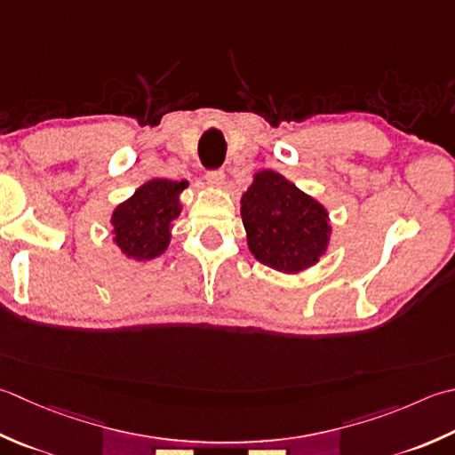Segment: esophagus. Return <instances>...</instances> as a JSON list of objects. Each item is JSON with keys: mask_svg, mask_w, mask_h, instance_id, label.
<instances>
[{"mask_svg": "<svg viewBox=\"0 0 455 455\" xmlns=\"http://www.w3.org/2000/svg\"><path fill=\"white\" fill-rule=\"evenodd\" d=\"M204 177H207V183L212 187H220L225 183V172H222V169H211Z\"/></svg>", "mask_w": 455, "mask_h": 455, "instance_id": "1", "label": "esophagus"}]
</instances>
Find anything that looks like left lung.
<instances>
[{"mask_svg":"<svg viewBox=\"0 0 455 455\" xmlns=\"http://www.w3.org/2000/svg\"><path fill=\"white\" fill-rule=\"evenodd\" d=\"M240 215L256 260L296 274L325 252L327 212L275 172H260L243 195Z\"/></svg>","mask_w":455,"mask_h":455,"instance_id":"obj_1","label":"left lung"}]
</instances>
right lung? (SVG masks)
Returning a JSON list of instances; mask_svg holds the SVG:
<instances>
[{"label":"right lung","mask_w":455,"mask_h":455,"mask_svg":"<svg viewBox=\"0 0 455 455\" xmlns=\"http://www.w3.org/2000/svg\"><path fill=\"white\" fill-rule=\"evenodd\" d=\"M187 181L151 180L133 193L126 203L116 207L112 215L114 240L136 260H151L169 244L172 220L180 217V193Z\"/></svg>","instance_id":"obj_1"}]
</instances>
